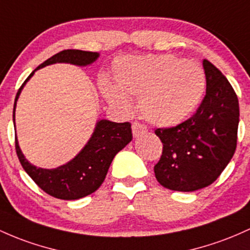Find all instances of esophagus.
<instances>
[{
  "instance_id": "esophagus-1",
  "label": "esophagus",
  "mask_w": 250,
  "mask_h": 250,
  "mask_svg": "<svg viewBox=\"0 0 250 250\" xmlns=\"http://www.w3.org/2000/svg\"><path fill=\"white\" fill-rule=\"evenodd\" d=\"M131 130H133L134 138H139V136L141 135V134L146 133L147 128H146V125H141V123L134 122L133 125H131Z\"/></svg>"
}]
</instances>
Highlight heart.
I'll return each mask as SVG.
<instances>
[{
  "label": "heart",
  "mask_w": 250,
  "mask_h": 250,
  "mask_svg": "<svg viewBox=\"0 0 250 250\" xmlns=\"http://www.w3.org/2000/svg\"><path fill=\"white\" fill-rule=\"evenodd\" d=\"M116 86L103 81L104 97L128 111V97H140V111L152 125L175 127L193 114L207 86L204 70L193 60L172 54L121 57L114 64Z\"/></svg>",
  "instance_id": "obj_1"
}]
</instances>
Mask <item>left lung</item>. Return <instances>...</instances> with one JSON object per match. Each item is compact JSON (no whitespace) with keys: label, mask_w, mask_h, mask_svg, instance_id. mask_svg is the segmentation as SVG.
I'll return each instance as SVG.
<instances>
[{"label":"left lung","mask_w":250,"mask_h":250,"mask_svg":"<svg viewBox=\"0 0 250 250\" xmlns=\"http://www.w3.org/2000/svg\"><path fill=\"white\" fill-rule=\"evenodd\" d=\"M207 94L196 114L172 128H158L163 155L154 166L164 188L192 192L215 182L236 149L238 100L228 79L203 60Z\"/></svg>","instance_id":"obj_1"}]
</instances>
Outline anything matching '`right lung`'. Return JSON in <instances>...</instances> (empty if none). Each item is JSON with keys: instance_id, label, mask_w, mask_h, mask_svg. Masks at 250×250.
Masks as SVG:
<instances>
[{"instance_id": "obj_1", "label": "right lung", "mask_w": 250, "mask_h": 250, "mask_svg": "<svg viewBox=\"0 0 250 250\" xmlns=\"http://www.w3.org/2000/svg\"><path fill=\"white\" fill-rule=\"evenodd\" d=\"M98 57L100 53L97 52L65 49L39 65L24 81L22 86L16 94L13 111L14 127L16 102L23 86L32 78L35 71L57 62L72 64L76 66H87L95 62ZM133 134L129 122L116 123L109 120H98L91 138L82 148L81 152L68 163L51 169L32 165L19 146L18 136H15V148L23 169L41 190L58 199L73 201L89 196L102 185L112 159L129 144Z\"/></svg>"}]
</instances>
